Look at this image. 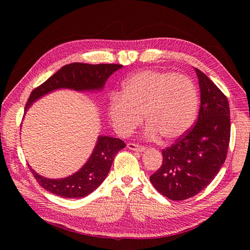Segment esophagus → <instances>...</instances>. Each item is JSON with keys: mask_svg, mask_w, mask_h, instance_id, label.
Returning a JSON list of instances; mask_svg holds the SVG:
<instances>
[{"mask_svg": "<svg viewBox=\"0 0 250 250\" xmlns=\"http://www.w3.org/2000/svg\"><path fill=\"white\" fill-rule=\"evenodd\" d=\"M126 147L129 148V149L131 150H134V151H144L146 148L145 146H142V145H139V144H135V143H128V145H126Z\"/></svg>", "mask_w": 250, "mask_h": 250, "instance_id": "esophagus-1", "label": "esophagus"}]
</instances>
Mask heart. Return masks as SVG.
Listing matches in <instances>:
<instances>
[{
  "label": "heart",
  "mask_w": 250,
  "mask_h": 250,
  "mask_svg": "<svg viewBox=\"0 0 250 250\" xmlns=\"http://www.w3.org/2000/svg\"><path fill=\"white\" fill-rule=\"evenodd\" d=\"M199 107V93L190 78L174 73L142 71L122 84L121 94H114L108 117L121 135L132 133L143 119L149 124L148 137L161 135L174 141L193 125Z\"/></svg>",
  "instance_id": "obj_1"
}]
</instances>
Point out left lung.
Returning a JSON list of instances; mask_svg holds the SVG:
<instances>
[{
	"label": "left lung",
	"instance_id": "left-lung-1",
	"mask_svg": "<svg viewBox=\"0 0 250 250\" xmlns=\"http://www.w3.org/2000/svg\"><path fill=\"white\" fill-rule=\"evenodd\" d=\"M201 90L196 124L162 149L163 162L150 182L169 200L183 201L198 194L218 174L230 143L229 102L203 72L195 68Z\"/></svg>",
	"mask_w": 250,
	"mask_h": 250
}]
</instances>
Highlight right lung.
<instances>
[{"instance_id": "obj_1", "label": "right lung", "mask_w": 250, "mask_h": 250, "mask_svg": "<svg viewBox=\"0 0 250 250\" xmlns=\"http://www.w3.org/2000/svg\"><path fill=\"white\" fill-rule=\"evenodd\" d=\"M121 67L120 64H88L77 62L62 66L31 92L25 110L34 101L56 89L68 88L77 91L102 89L107 78ZM125 147V142L120 139L100 136L87 163L78 172L66 178H45L32 168L30 169L37 183L49 192L67 199L83 198L93 192L102 184L107 176L116 153Z\"/></svg>"}]
</instances>
